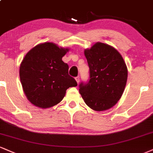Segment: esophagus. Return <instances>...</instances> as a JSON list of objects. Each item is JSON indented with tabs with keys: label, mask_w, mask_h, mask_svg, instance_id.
<instances>
[{
	"label": "esophagus",
	"mask_w": 153,
	"mask_h": 153,
	"mask_svg": "<svg viewBox=\"0 0 153 153\" xmlns=\"http://www.w3.org/2000/svg\"><path fill=\"white\" fill-rule=\"evenodd\" d=\"M75 80H76V82H77V83H79V82H80V76H78V77H76V78H75Z\"/></svg>",
	"instance_id": "1"
}]
</instances>
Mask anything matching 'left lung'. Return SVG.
Here are the masks:
<instances>
[{
    "mask_svg": "<svg viewBox=\"0 0 153 153\" xmlns=\"http://www.w3.org/2000/svg\"><path fill=\"white\" fill-rule=\"evenodd\" d=\"M84 53L90 68V80L80 84L79 92L91 109H110L120 99L126 88V62L116 49L99 42L85 50Z\"/></svg>",
    "mask_w": 153,
    "mask_h": 153,
    "instance_id": "left-lung-1",
    "label": "left lung"
}]
</instances>
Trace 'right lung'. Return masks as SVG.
<instances>
[{
	"label": "right lung",
	"mask_w": 153,
	"mask_h": 153,
	"mask_svg": "<svg viewBox=\"0 0 153 153\" xmlns=\"http://www.w3.org/2000/svg\"><path fill=\"white\" fill-rule=\"evenodd\" d=\"M68 48L53 43H44L33 48L20 65V79L27 100L40 108L56 105L65 97L66 90L77 86L68 75V65L62 58Z\"/></svg>",
	"instance_id": "obj_1"
}]
</instances>
